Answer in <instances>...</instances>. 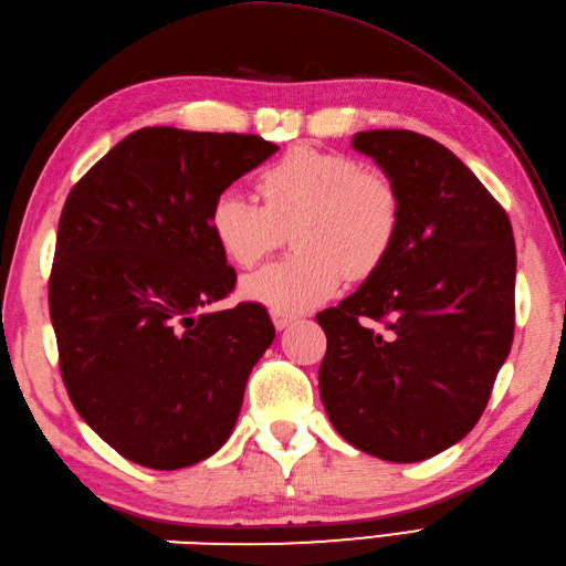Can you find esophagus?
Listing matches in <instances>:
<instances>
[{
  "instance_id": "esophagus-1",
  "label": "esophagus",
  "mask_w": 566,
  "mask_h": 566,
  "mask_svg": "<svg viewBox=\"0 0 566 566\" xmlns=\"http://www.w3.org/2000/svg\"><path fill=\"white\" fill-rule=\"evenodd\" d=\"M270 316H272V323H274V328H276V331L290 328V326H292V321H294V316H290V314H282V311H270Z\"/></svg>"
}]
</instances>
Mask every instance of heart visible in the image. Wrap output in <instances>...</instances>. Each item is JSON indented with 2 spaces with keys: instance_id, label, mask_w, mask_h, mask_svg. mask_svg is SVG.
<instances>
[{
  "instance_id": "heart-1",
  "label": "heart",
  "mask_w": 566,
  "mask_h": 566,
  "mask_svg": "<svg viewBox=\"0 0 566 566\" xmlns=\"http://www.w3.org/2000/svg\"><path fill=\"white\" fill-rule=\"evenodd\" d=\"M262 203L238 189L213 199L209 228L238 268H252L292 228L294 252L248 274L240 292L282 314H302L338 292L345 274L377 272L401 231V197L389 177L338 153L294 148L264 167Z\"/></svg>"
}]
</instances>
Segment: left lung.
I'll use <instances>...</instances> for the list:
<instances>
[{
    "label": "left lung",
    "instance_id": "1",
    "mask_svg": "<svg viewBox=\"0 0 566 566\" xmlns=\"http://www.w3.org/2000/svg\"><path fill=\"white\" fill-rule=\"evenodd\" d=\"M401 197L387 262L321 311L318 391L333 428L367 454L420 462L476 426L515 326V243L506 211L442 143L359 130Z\"/></svg>",
    "mask_w": 566,
    "mask_h": 566
}]
</instances>
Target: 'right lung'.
I'll list each match as a JSON object with an SVG mask.
<instances>
[{"label":"right lung","mask_w":566,"mask_h":566,"mask_svg":"<svg viewBox=\"0 0 566 566\" xmlns=\"http://www.w3.org/2000/svg\"><path fill=\"white\" fill-rule=\"evenodd\" d=\"M276 150L140 128L67 195L48 294L60 375L84 423L130 462L182 469L231 438L274 326L260 304L207 311L235 284L209 211Z\"/></svg>","instance_id":"add662e5"}]
</instances>
